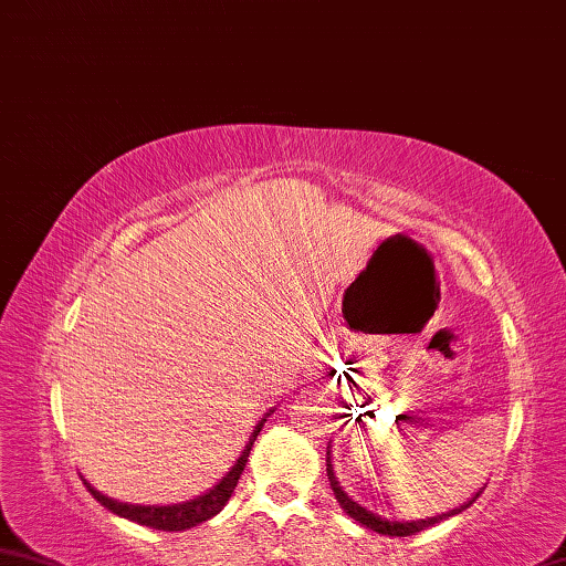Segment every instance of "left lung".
Here are the masks:
<instances>
[{"label":"left lung","instance_id":"1","mask_svg":"<svg viewBox=\"0 0 566 566\" xmlns=\"http://www.w3.org/2000/svg\"><path fill=\"white\" fill-rule=\"evenodd\" d=\"M325 465H327V481H329V488H333V493H335V500L339 503V507H343L352 520H357L359 525H365V527H369V530L379 532V535H389V537H409V535H416V532H421V530H426V527L436 525V522L449 520V517H453V515H458V513H463V510L471 507V505L475 503V497L483 493V488H481L475 495L468 497L463 505H458L455 510H449V513H441V515H433V517H426V520H387V517H381V515H377V513H371V510H367L365 505H359L357 500L352 497L343 485H339L337 475H335V465H333V441L327 443Z\"/></svg>","mask_w":566,"mask_h":566}]
</instances>
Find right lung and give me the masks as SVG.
<instances>
[{
  "label": "right lung",
  "mask_w": 566,
  "mask_h": 566,
  "mask_svg": "<svg viewBox=\"0 0 566 566\" xmlns=\"http://www.w3.org/2000/svg\"><path fill=\"white\" fill-rule=\"evenodd\" d=\"M275 409H269L263 413V419L253 426V433L249 436L247 446H243L241 455L237 458V463H233L227 475L221 478L217 485H211L207 493H201L191 500H185V503H175V505H133V503H120V500L103 495L101 490H95L88 481L83 478V485L88 488V493L98 500L103 507H108L113 515L117 517H125L130 522H137V525H145V527H153V530H163V532H182L189 527H197L201 522L211 520L214 515H219L223 505L229 503V497L233 495V488H237L239 478L243 473V468H247L249 461V453H251V446L253 441L259 439V433L263 429V423Z\"/></svg>",
  "instance_id": "right-lung-1"
}]
</instances>
